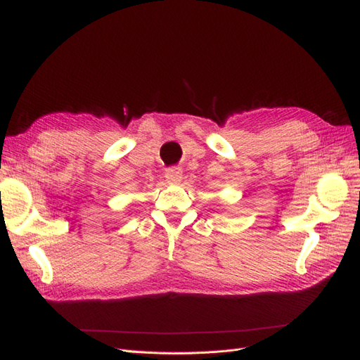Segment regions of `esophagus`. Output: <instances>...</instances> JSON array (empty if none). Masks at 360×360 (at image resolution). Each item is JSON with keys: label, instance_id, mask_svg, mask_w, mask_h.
<instances>
[{"label": "esophagus", "instance_id": "obj_1", "mask_svg": "<svg viewBox=\"0 0 360 360\" xmlns=\"http://www.w3.org/2000/svg\"><path fill=\"white\" fill-rule=\"evenodd\" d=\"M183 172L180 168H168L165 171V179L169 184H179L181 181Z\"/></svg>", "mask_w": 360, "mask_h": 360}]
</instances>
